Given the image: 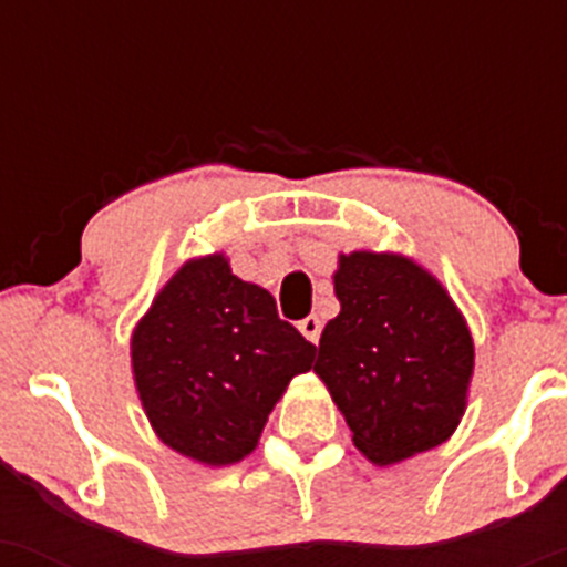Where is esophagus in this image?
Here are the masks:
<instances>
[{
  "label": "esophagus",
  "instance_id": "obj_1",
  "mask_svg": "<svg viewBox=\"0 0 567 567\" xmlns=\"http://www.w3.org/2000/svg\"><path fill=\"white\" fill-rule=\"evenodd\" d=\"M299 331L310 342H318L320 340V320L316 316H307L305 320H299Z\"/></svg>",
  "mask_w": 567,
  "mask_h": 567
}]
</instances>
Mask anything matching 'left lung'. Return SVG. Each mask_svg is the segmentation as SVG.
Listing matches in <instances>:
<instances>
[{
    "mask_svg": "<svg viewBox=\"0 0 567 567\" xmlns=\"http://www.w3.org/2000/svg\"><path fill=\"white\" fill-rule=\"evenodd\" d=\"M340 316L316 373L353 444L379 466L439 447L458 427L474 368L472 334L447 290L398 255L353 251L334 274Z\"/></svg>",
    "mask_w": 567,
    "mask_h": 567,
    "instance_id": "obj_1",
    "label": "left lung"
}]
</instances>
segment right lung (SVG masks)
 <instances>
[{
    "label": "right lung",
    "instance_id": "obj_1",
    "mask_svg": "<svg viewBox=\"0 0 567 567\" xmlns=\"http://www.w3.org/2000/svg\"><path fill=\"white\" fill-rule=\"evenodd\" d=\"M312 359L316 346L277 316L271 293L233 277L221 255L186 262L131 337L158 439L208 466L255 450L274 403Z\"/></svg>",
    "mask_w": 567,
    "mask_h": 567
}]
</instances>
